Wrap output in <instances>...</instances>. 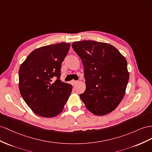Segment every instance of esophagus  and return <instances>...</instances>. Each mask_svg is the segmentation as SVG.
I'll return each mask as SVG.
<instances>
[{"label": "esophagus", "instance_id": "1", "mask_svg": "<svg viewBox=\"0 0 152 152\" xmlns=\"http://www.w3.org/2000/svg\"><path fill=\"white\" fill-rule=\"evenodd\" d=\"M71 83H72L73 85H76V83H77V81L72 80V81H71Z\"/></svg>", "mask_w": 152, "mask_h": 152}]
</instances>
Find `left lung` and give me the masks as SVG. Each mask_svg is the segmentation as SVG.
Returning <instances> with one entry per match:
<instances>
[{
    "instance_id": "obj_1",
    "label": "left lung",
    "mask_w": 152,
    "mask_h": 152,
    "mask_svg": "<svg viewBox=\"0 0 152 152\" xmlns=\"http://www.w3.org/2000/svg\"><path fill=\"white\" fill-rule=\"evenodd\" d=\"M72 47L84 67L86 89L81 99L94 115L110 113L125 94L129 80L126 58L107 43L83 40Z\"/></svg>"
}]
</instances>
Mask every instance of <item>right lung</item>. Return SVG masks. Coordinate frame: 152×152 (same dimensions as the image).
I'll return each mask as SVG.
<instances>
[{"instance_id": "add662e5", "label": "right lung", "mask_w": 152, "mask_h": 152, "mask_svg": "<svg viewBox=\"0 0 152 152\" xmlns=\"http://www.w3.org/2000/svg\"><path fill=\"white\" fill-rule=\"evenodd\" d=\"M70 44L43 46L31 53L18 72V88L26 104L37 115L54 118L63 111L72 86L60 80L62 61ZM53 76L57 80H52Z\"/></svg>"}]
</instances>
